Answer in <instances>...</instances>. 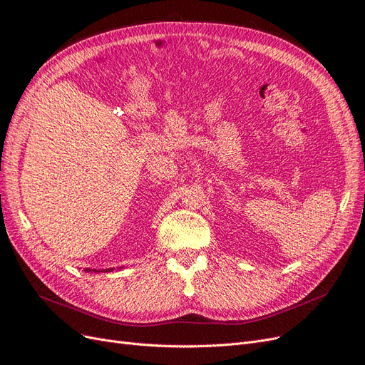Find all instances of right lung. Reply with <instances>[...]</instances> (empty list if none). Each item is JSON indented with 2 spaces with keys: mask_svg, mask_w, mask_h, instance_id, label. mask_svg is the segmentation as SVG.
<instances>
[{
  "mask_svg": "<svg viewBox=\"0 0 365 365\" xmlns=\"http://www.w3.org/2000/svg\"><path fill=\"white\" fill-rule=\"evenodd\" d=\"M86 271H88V272H90L91 269H88V268H86ZM94 271H96V269H94ZM108 271H109V269H108ZM111 271H113V269H111ZM96 272H97V271H96Z\"/></svg>",
  "mask_w": 365,
  "mask_h": 365,
  "instance_id": "obj_1",
  "label": "right lung"
}]
</instances>
